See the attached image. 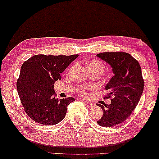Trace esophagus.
<instances>
[{
	"mask_svg": "<svg viewBox=\"0 0 159 159\" xmlns=\"http://www.w3.org/2000/svg\"><path fill=\"white\" fill-rule=\"evenodd\" d=\"M81 101H83V103L87 107H89V108H90V107H93V104H91V103H89V102H87V101H84L83 99H81Z\"/></svg>",
	"mask_w": 159,
	"mask_h": 159,
	"instance_id": "obj_1",
	"label": "esophagus"
}]
</instances>
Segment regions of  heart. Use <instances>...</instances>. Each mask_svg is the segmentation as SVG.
Masks as SVG:
<instances>
[{"label":"heart","instance_id":"heart-1","mask_svg":"<svg viewBox=\"0 0 159 159\" xmlns=\"http://www.w3.org/2000/svg\"><path fill=\"white\" fill-rule=\"evenodd\" d=\"M99 68L101 69V70H102L103 72V70H104V65H103L100 61L96 60V59H92L89 61V63H88V68ZM87 90L88 89L87 88H84L82 90L80 91V93H81V94H83L84 95H88V93L87 92Z\"/></svg>","mask_w":159,"mask_h":159}]
</instances>
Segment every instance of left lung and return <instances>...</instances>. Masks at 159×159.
Returning a JSON list of instances; mask_svg holds the SVG:
<instances>
[{
	"label": "left lung",
	"mask_w": 159,
	"mask_h": 159,
	"mask_svg": "<svg viewBox=\"0 0 159 159\" xmlns=\"http://www.w3.org/2000/svg\"><path fill=\"white\" fill-rule=\"evenodd\" d=\"M112 68L114 76L105 87L111 104L101 105L103 116L97 121L101 127H112L125 121L140 100L144 82L140 65L129 53L107 52L96 55Z\"/></svg>",
	"instance_id": "8db88e82"
}]
</instances>
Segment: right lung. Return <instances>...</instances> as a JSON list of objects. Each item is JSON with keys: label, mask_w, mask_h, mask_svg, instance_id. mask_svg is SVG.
<instances>
[{"label": "right lung", "mask_w": 159, "mask_h": 159, "mask_svg": "<svg viewBox=\"0 0 159 159\" xmlns=\"http://www.w3.org/2000/svg\"><path fill=\"white\" fill-rule=\"evenodd\" d=\"M78 56L36 55L22 64L17 89L25 112L33 121L54 125L64 119L67 106L75 99L57 98L54 84Z\"/></svg>", "instance_id": "add662e5"}]
</instances>
